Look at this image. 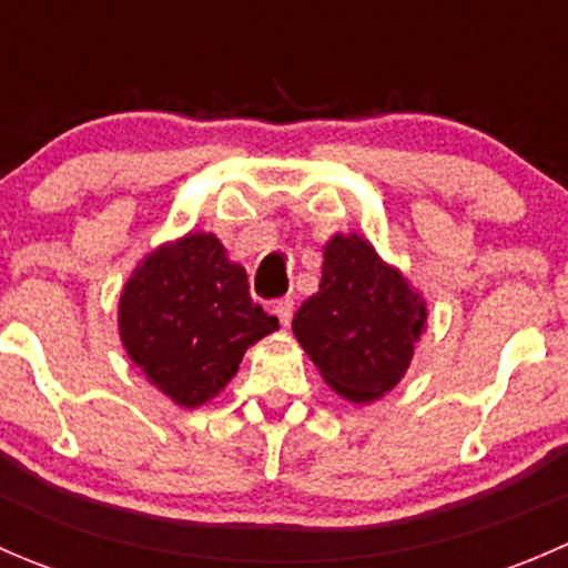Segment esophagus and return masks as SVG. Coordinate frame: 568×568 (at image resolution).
I'll use <instances>...</instances> for the list:
<instances>
[{
	"instance_id": "34e87169",
	"label": "esophagus",
	"mask_w": 568,
	"mask_h": 568,
	"mask_svg": "<svg viewBox=\"0 0 568 568\" xmlns=\"http://www.w3.org/2000/svg\"><path fill=\"white\" fill-rule=\"evenodd\" d=\"M274 313H277L280 324L288 326L291 318H294V296H283V300H280L277 305H274Z\"/></svg>"
}]
</instances>
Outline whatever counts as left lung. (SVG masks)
<instances>
[{
  "mask_svg": "<svg viewBox=\"0 0 568 568\" xmlns=\"http://www.w3.org/2000/svg\"><path fill=\"white\" fill-rule=\"evenodd\" d=\"M426 300L368 239L335 233L318 291L294 316V335L321 379L354 404L390 393L426 329Z\"/></svg>",
  "mask_w": 568,
  "mask_h": 568,
  "instance_id": "1",
  "label": "left lung"
}]
</instances>
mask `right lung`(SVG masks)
I'll return each mask as SVG.
<instances>
[{
  "label": "right lung",
  "instance_id": "right-lung-1",
  "mask_svg": "<svg viewBox=\"0 0 568 568\" xmlns=\"http://www.w3.org/2000/svg\"><path fill=\"white\" fill-rule=\"evenodd\" d=\"M118 326L131 363L186 409L225 390L252 343L280 329L214 233L153 250L123 285Z\"/></svg>",
  "mask_w": 568,
  "mask_h": 568
}]
</instances>
